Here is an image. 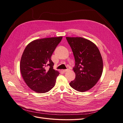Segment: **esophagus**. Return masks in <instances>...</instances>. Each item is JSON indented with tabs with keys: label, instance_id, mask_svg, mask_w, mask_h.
Instances as JSON below:
<instances>
[{
	"label": "esophagus",
	"instance_id": "esophagus-1",
	"mask_svg": "<svg viewBox=\"0 0 123 123\" xmlns=\"http://www.w3.org/2000/svg\"><path fill=\"white\" fill-rule=\"evenodd\" d=\"M69 70V69H65V70H63L62 71H63V72H66L68 71Z\"/></svg>",
	"mask_w": 123,
	"mask_h": 123
}]
</instances>
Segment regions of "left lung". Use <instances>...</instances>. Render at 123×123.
Listing matches in <instances>:
<instances>
[{"mask_svg":"<svg viewBox=\"0 0 123 123\" xmlns=\"http://www.w3.org/2000/svg\"><path fill=\"white\" fill-rule=\"evenodd\" d=\"M75 58V79L69 85L83 92L93 87L100 79L103 63L100 51L92 41L82 37H67Z\"/></svg>","mask_w":123,"mask_h":123,"instance_id":"8db88e82","label":"left lung"}]
</instances>
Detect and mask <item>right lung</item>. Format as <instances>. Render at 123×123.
<instances>
[{
    "mask_svg": "<svg viewBox=\"0 0 123 123\" xmlns=\"http://www.w3.org/2000/svg\"><path fill=\"white\" fill-rule=\"evenodd\" d=\"M62 39L61 36L36 39L24 50L20 63L21 73L27 85L35 92H47L55 85L59 73L53 69L51 57Z\"/></svg>",
    "mask_w": 123,
    "mask_h": 123,
    "instance_id": "add662e5",
    "label": "right lung"
}]
</instances>
